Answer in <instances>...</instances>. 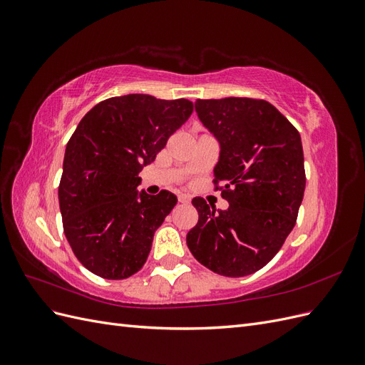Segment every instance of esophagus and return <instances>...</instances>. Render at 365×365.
I'll list each match as a JSON object with an SVG mask.
<instances>
[{
    "label": "esophagus",
    "instance_id": "esophagus-1",
    "mask_svg": "<svg viewBox=\"0 0 365 365\" xmlns=\"http://www.w3.org/2000/svg\"><path fill=\"white\" fill-rule=\"evenodd\" d=\"M178 201L181 202V204H189L190 202V197L189 196H187V195H178Z\"/></svg>",
    "mask_w": 365,
    "mask_h": 365
}]
</instances>
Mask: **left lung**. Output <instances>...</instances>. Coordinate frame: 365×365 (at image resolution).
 Here are the masks:
<instances>
[{
	"mask_svg": "<svg viewBox=\"0 0 365 365\" xmlns=\"http://www.w3.org/2000/svg\"><path fill=\"white\" fill-rule=\"evenodd\" d=\"M195 109L219 143L215 184H224L230 205L216 212L195 197L200 219L187 247L213 272L244 277L279 252L295 225L306 187L302 138L267 101L197 98Z\"/></svg>",
	"mask_w": 365,
	"mask_h": 365,
	"instance_id": "left-lung-1",
	"label": "left lung"
}]
</instances>
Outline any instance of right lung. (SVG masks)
<instances>
[{
  "label": "right lung",
  "instance_id": "1",
  "mask_svg": "<svg viewBox=\"0 0 365 365\" xmlns=\"http://www.w3.org/2000/svg\"><path fill=\"white\" fill-rule=\"evenodd\" d=\"M192 113L185 98L128 94L97 103L79 121L65 149L59 207L63 233L88 271L121 280L143 268L178 200L168 190L138 192V175Z\"/></svg>",
  "mask_w": 365,
  "mask_h": 365
}]
</instances>
